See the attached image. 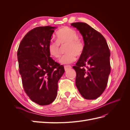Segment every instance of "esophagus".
I'll return each instance as SVG.
<instances>
[{
    "mask_svg": "<svg viewBox=\"0 0 130 130\" xmlns=\"http://www.w3.org/2000/svg\"><path fill=\"white\" fill-rule=\"evenodd\" d=\"M64 69H65L66 71H67V70H69L70 69H71L72 68V67L70 66H65L64 67Z\"/></svg>",
    "mask_w": 130,
    "mask_h": 130,
    "instance_id": "1",
    "label": "esophagus"
}]
</instances>
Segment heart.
<instances>
[{
	"label": "heart",
	"instance_id": "1",
	"mask_svg": "<svg viewBox=\"0 0 130 130\" xmlns=\"http://www.w3.org/2000/svg\"><path fill=\"white\" fill-rule=\"evenodd\" d=\"M57 41H51L48 46L50 55L55 58L60 56L61 46L67 45L66 52L59 60L61 64H70L76 60L77 56H80L84 50V44L80 38L75 30L70 27H64L59 30L56 34Z\"/></svg>",
	"mask_w": 130,
	"mask_h": 130
}]
</instances>
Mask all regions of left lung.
I'll use <instances>...</instances> for the list:
<instances>
[{
    "mask_svg": "<svg viewBox=\"0 0 130 130\" xmlns=\"http://www.w3.org/2000/svg\"><path fill=\"white\" fill-rule=\"evenodd\" d=\"M71 25L83 37L84 50L76 66V86L82 97L96 99L105 90L111 72L110 51L105 38L100 32L85 23Z\"/></svg>",
    "mask_w": 130,
    "mask_h": 130,
    "instance_id": "1",
    "label": "left lung"
}]
</instances>
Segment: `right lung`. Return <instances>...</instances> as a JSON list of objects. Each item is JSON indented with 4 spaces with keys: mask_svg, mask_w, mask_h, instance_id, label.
<instances>
[{
    "mask_svg": "<svg viewBox=\"0 0 130 130\" xmlns=\"http://www.w3.org/2000/svg\"><path fill=\"white\" fill-rule=\"evenodd\" d=\"M56 27H37L22 40L17 52L19 73L23 88L30 99L40 105H48L56 99L58 82L64 67L50 56L48 46Z\"/></svg>",
    "mask_w": 130,
    "mask_h": 130,
    "instance_id": "right-lung-1",
    "label": "right lung"
}]
</instances>
